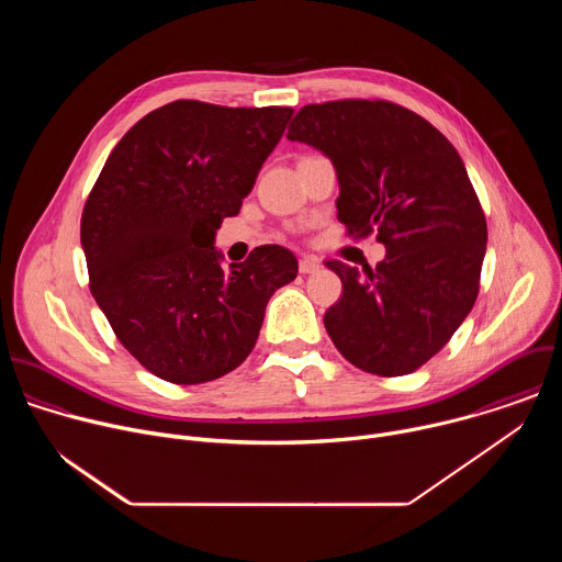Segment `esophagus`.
I'll return each instance as SVG.
<instances>
[{
  "mask_svg": "<svg viewBox=\"0 0 562 562\" xmlns=\"http://www.w3.org/2000/svg\"><path fill=\"white\" fill-rule=\"evenodd\" d=\"M297 269H300V273L308 276V273L319 271V262H317L315 258H302V260H300V265H297Z\"/></svg>",
  "mask_w": 562,
  "mask_h": 562,
  "instance_id": "esophagus-1",
  "label": "esophagus"
}]
</instances>
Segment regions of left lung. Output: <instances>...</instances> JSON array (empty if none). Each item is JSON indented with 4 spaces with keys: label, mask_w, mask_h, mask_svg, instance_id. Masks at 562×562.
<instances>
[{
    "label": "left lung",
    "mask_w": 562,
    "mask_h": 562,
    "mask_svg": "<svg viewBox=\"0 0 562 562\" xmlns=\"http://www.w3.org/2000/svg\"><path fill=\"white\" fill-rule=\"evenodd\" d=\"M286 137L334 162L349 235L378 233L386 247L364 276L327 262L342 280V297L325 313L327 334L362 371L420 369L471 311L487 249V220L458 150L425 117L386 100L302 106Z\"/></svg>",
    "instance_id": "8db88e82"
}]
</instances>
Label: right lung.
<instances>
[{
    "mask_svg": "<svg viewBox=\"0 0 562 562\" xmlns=\"http://www.w3.org/2000/svg\"><path fill=\"white\" fill-rule=\"evenodd\" d=\"M293 109L178 100L144 115L111 150L82 213L95 302L124 349L153 375L202 384L243 364L269 297L297 276L265 245L220 267L213 247L239 213Z\"/></svg>",
    "mask_w": 562,
    "mask_h": 562,
    "instance_id": "obj_1",
    "label": "right lung"
}]
</instances>
